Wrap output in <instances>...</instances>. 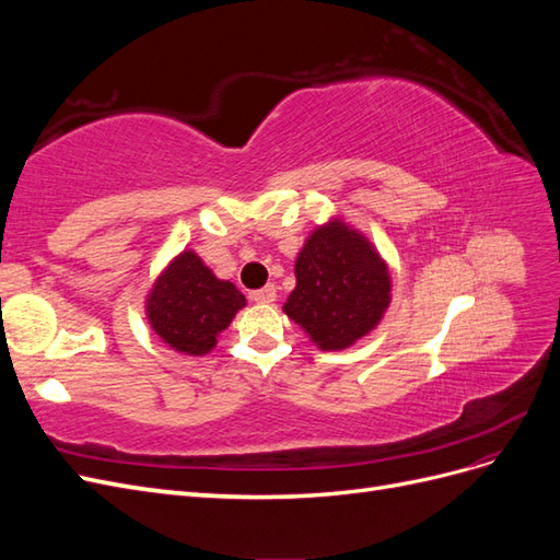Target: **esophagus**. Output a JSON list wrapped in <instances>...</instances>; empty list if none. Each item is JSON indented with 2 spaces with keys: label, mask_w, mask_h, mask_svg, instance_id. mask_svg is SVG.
I'll return each mask as SVG.
<instances>
[{
  "label": "esophagus",
  "mask_w": 560,
  "mask_h": 560,
  "mask_svg": "<svg viewBox=\"0 0 560 560\" xmlns=\"http://www.w3.org/2000/svg\"><path fill=\"white\" fill-rule=\"evenodd\" d=\"M252 301L273 303L276 301V287L273 284H266V287H261V290H254L252 292Z\"/></svg>",
  "instance_id": "1"
}]
</instances>
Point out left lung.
<instances>
[{"label": "left lung", "instance_id": "obj_1", "mask_svg": "<svg viewBox=\"0 0 560 560\" xmlns=\"http://www.w3.org/2000/svg\"><path fill=\"white\" fill-rule=\"evenodd\" d=\"M284 313L322 350H343L374 329L389 303V276L360 233L334 222L303 245Z\"/></svg>", "mask_w": 560, "mask_h": 560}]
</instances>
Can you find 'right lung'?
Instances as JSON below:
<instances>
[{
    "mask_svg": "<svg viewBox=\"0 0 560 560\" xmlns=\"http://www.w3.org/2000/svg\"><path fill=\"white\" fill-rule=\"evenodd\" d=\"M149 322L167 346L186 354H206L217 334L245 306L231 282L217 280L194 252H182L149 296Z\"/></svg>",
    "mask_w": 560,
    "mask_h": 560,
    "instance_id": "right-lung-1",
    "label": "right lung"
}]
</instances>
